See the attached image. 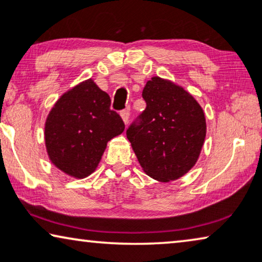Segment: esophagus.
<instances>
[{"label": "esophagus", "instance_id": "obj_1", "mask_svg": "<svg viewBox=\"0 0 262 262\" xmlns=\"http://www.w3.org/2000/svg\"><path fill=\"white\" fill-rule=\"evenodd\" d=\"M120 116L123 118V121L125 124L128 123V119H130V110L126 108V110H123L120 112Z\"/></svg>", "mask_w": 262, "mask_h": 262}]
</instances>
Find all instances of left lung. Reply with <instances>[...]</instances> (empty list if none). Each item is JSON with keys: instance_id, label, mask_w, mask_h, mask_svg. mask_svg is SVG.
Returning <instances> with one entry per match:
<instances>
[{"instance_id": "left-lung-1", "label": "left lung", "mask_w": 262, "mask_h": 262, "mask_svg": "<svg viewBox=\"0 0 262 262\" xmlns=\"http://www.w3.org/2000/svg\"><path fill=\"white\" fill-rule=\"evenodd\" d=\"M146 107L126 130L143 170L155 180H177L194 166L206 136L204 111L180 85L161 77L146 82Z\"/></svg>"}]
</instances>
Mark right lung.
Wrapping results in <instances>:
<instances>
[{"mask_svg":"<svg viewBox=\"0 0 262 262\" xmlns=\"http://www.w3.org/2000/svg\"><path fill=\"white\" fill-rule=\"evenodd\" d=\"M110 107V95L92 78L57 100L45 123V144L58 169L77 179L95 170L107 142L125 128L119 114Z\"/></svg>","mask_w":262,"mask_h":262,"instance_id":"obj_1","label":"right lung"}]
</instances>
